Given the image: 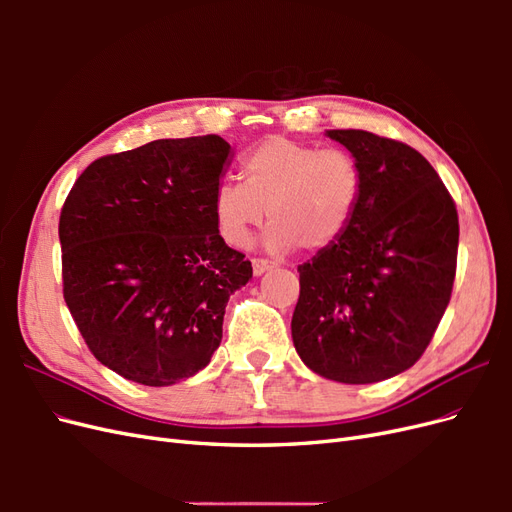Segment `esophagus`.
<instances>
[{
	"instance_id": "esophagus-1",
	"label": "esophagus",
	"mask_w": 512,
	"mask_h": 512,
	"mask_svg": "<svg viewBox=\"0 0 512 512\" xmlns=\"http://www.w3.org/2000/svg\"><path fill=\"white\" fill-rule=\"evenodd\" d=\"M275 265L271 260H265V258H254L252 260V269H254V275L256 277H260L262 273H267V271H271Z\"/></svg>"
}]
</instances>
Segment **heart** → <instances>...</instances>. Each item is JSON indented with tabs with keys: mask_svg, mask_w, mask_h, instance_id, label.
<instances>
[{
	"mask_svg": "<svg viewBox=\"0 0 512 512\" xmlns=\"http://www.w3.org/2000/svg\"><path fill=\"white\" fill-rule=\"evenodd\" d=\"M245 181L224 179L213 213L226 243L245 247L267 220L265 247L324 250L344 235L361 198V168L346 151L269 136L243 156Z\"/></svg>",
	"mask_w": 512,
	"mask_h": 512,
	"instance_id": "b5f03b06",
	"label": "heart"
}]
</instances>
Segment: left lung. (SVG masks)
Here are the masks:
<instances>
[{
	"mask_svg": "<svg viewBox=\"0 0 512 512\" xmlns=\"http://www.w3.org/2000/svg\"><path fill=\"white\" fill-rule=\"evenodd\" d=\"M361 168L346 232L299 265L292 342L318 376L369 384L410 369L451 301L459 220L416 149L365 130L324 132Z\"/></svg>",
	"mask_w": 512,
	"mask_h": 512,
	"instance_id": "obj_1",
	"label": "left lung"
}]
</instances>
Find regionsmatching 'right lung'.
<instances>
[{"instance_id": "obj_1", "label": "right lung", "mask_w": 512, "mask_h": 512, "mask_svg": "<svg viewBox=\"0 0 512 512\" xmlns=\"http://www.w3.org/2000/svg\"><path fill=\"white\" fill-rule=\"evenodd\" d=\"M224 138H160L89 164L59 218L64 299L89 350L126 380L170 386L205 369L252 262L220 235Z\"/></svg>"}]
</instances>
